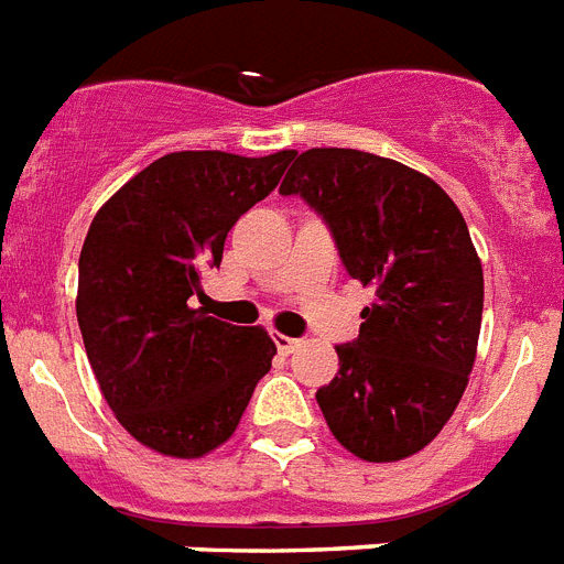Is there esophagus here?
<instances>
[{"label": "esophagus", "instance_id": "esophagus-1", "mask_svg": "<svg viewBox=\"0 0 564 564\" xmlns=\"http://www.w3.org/2000/svg\"><path fill=\"white\" fill-rule=\"evenodd\" d=\"M273 343H276V348L282 351V355H291L293 348H300V339L285 337V334H273Z\"/></svg>", "mask_w": 564, "mask_h": 564}]
</instances>
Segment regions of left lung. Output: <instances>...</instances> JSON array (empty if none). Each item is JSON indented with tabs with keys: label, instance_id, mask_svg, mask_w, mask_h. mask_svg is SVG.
<instances>
[{
	"label": "left lung",
	"instance_id": "left-lung-1",
	"mask_svg": "<svg viewBox=\"0 0 564 564\" xmlns=\"http://www.w3.org/2000/svg\"><path fill=\"white\" fill-rule=\"evenodd\" d=\"M282 195H300L348 276L375 288L339 371L316 392L334 438L362 460H400L453 417L476 362L484 273L467 221L423 172L360 149H308Z\"/></svg>",
	"mask_w": 564,
	"mask_h": 564
}]
</instances>
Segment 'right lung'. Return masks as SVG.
<instances>
[{
	"mask_svg": "<svg viewBox=\"0 0 564 564\" xmlns=\"http://www.w3.org/2000/svg\"><path fill=\"white\" fill-rule=\"evenodd\" d=\"M296 155L170 152L126 181L80 250L77 323L100 392L129 435L170 458L230 438L276 355L264 328L221 323L189 296L221 264L230 227Z\"/></svg>",
	"mask_w": 564,
	"mask_h": 564,
	"instance_id": "right-lung-1",
	"label": "right lung"
}]
</instances>
